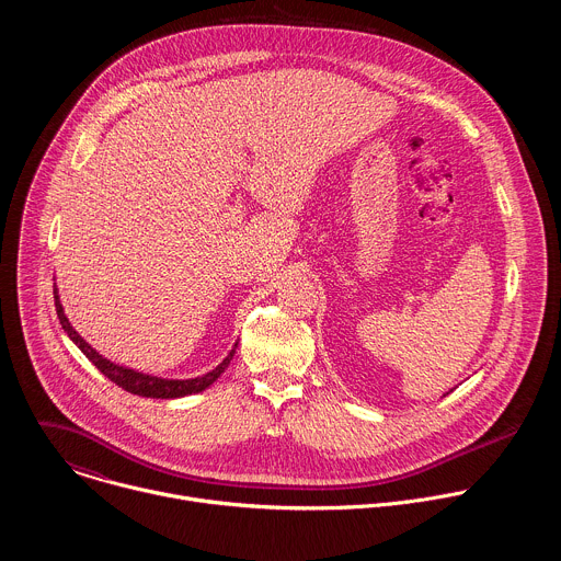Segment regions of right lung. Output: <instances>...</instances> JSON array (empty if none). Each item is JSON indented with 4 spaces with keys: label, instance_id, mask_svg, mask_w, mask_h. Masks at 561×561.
<instances>
[{
    "label": "right lung",
    "instance_id": "obj_1",
    "mask_svg": "<svg viewBox=\"0 0 561 561\" xmlns=\"http://www.w3.org/2000/svg\"><path fill=\"white\" fill-rule=\"evenodd\" d=\"M53 295H55V308H57V317H59V324L61 329L66 331V335L75 342V346L82 351L95 366L100 373H104L113 383L122 386L124 390L133 392V394H139V397H152V399H175V397H186V394H195V392H202L206 390L213 381H217V377L228 368L232 355H234V348H237V342L232 346V351L224 357L221 364H217L210 373L206 375H199V377H193V379H167V377H157V375H146V373H139V370H133V368H126V366H119L106 357H102L82 335H79L70 322L68 317L64 314V306L59 301V295H57V288H53Z\"/></svg>",
    "mask_w": 561,
    "mask_h": 561
}]
</instances>
